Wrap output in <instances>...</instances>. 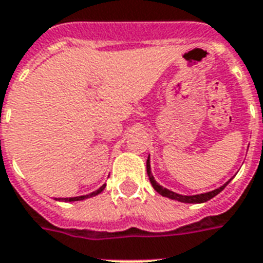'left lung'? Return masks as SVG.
Wrapping results in <instances>:
<instances>
[{
  "label": "left lung",
  "mask_w": 263,
  "mask_h": 263,
  "mask_svg": "<svg viewBox=\"0 0 263 263\" xmlns=\"http://www.w3.org/2000/svg\"><path fill=\"white\" fill-rule=\"evenodd\" d=\"M146 170H147V176H149L150 183L154 187V190L157 192L158 194H161L164 197L171 198V200H175V201H179V203H189V204H201L205 203L208 200H211L212 197H215L216 194H219L222 190L225 189L228 183H229L230 180H228L225 185H222L220 187L215 190H211V192H207V193H201V194H193V196H185V194H179L175 193V192H172V190L167 189V187H164L158 183L157 180L154 179L153 174H152V168H150V156L147 157V161H146Z\"/></svg>",
  "instance_id": "8db88e82"
}]
</instances>
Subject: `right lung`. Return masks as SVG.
Returning a JSON list of instances; mask_svg holds the SVG:
<instances>
[{"instance_id": "add662e5", "label": "right lung", "mask_w": 263, "mask_h": 263, "mask_svg": "<svg viewBox=\"0 0 263 263\" xmlns=\"http://www.w3.org/2000/svg\"><path fill=\"white\" fill-rule=\"evenodd\" d=\"M106 187V185H102L98 190L92 192L89 194H84V196H77V197H66V198H58V201H65V203H73V201H81V200H85V198H91L96 194H99L100 192H103V189Z\"/></svg>"}]
</instances>
